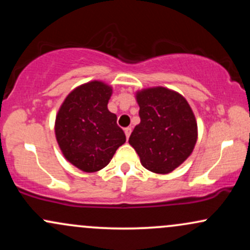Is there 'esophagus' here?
<instances>
[{
  "label": "esophagus",
  "mask_w": 250,
  "mask_h": 250,
  "mask_svg": "<svg viewBox=\"0 0 250 250\" xmlns=\"http://www.w3.org/2000/svg\"><path fill=\"white\" fill-rule=\"evenodd\" d=\"M125 136H127V139H129V136H130V134H131V128L130 127L125 128Z\"/></svg>",
  "instance_id": "34e87169"
}]
</instances>
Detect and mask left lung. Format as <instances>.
I'll return each mask as SVG.
<instances>
[{
  "mask_svg": "<svg viewBox=\"0 0 250 250\" xmlns=\"http://www.w3.org/2000/svg\"><path fill=\"white\" fill-rule=\"evenodd\" d=\"M140 125L129 143L142 166L157 174H168L187 160L197 140V123L182 95L156 87L137 91Z\"/></svg>",
  "mask_w": 250,
  "mask_h": 250,
  "instance_id": "obj_1",
  "label": "left lung"
}]
</instances>
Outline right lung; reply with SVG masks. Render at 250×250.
<instances>
[{
    "label": "right lung",
    "instance_id": "obj_1",
    "mask_svg": "<svg viewBox=\"0 0 250 250\" xmlns=\"http://www.w3.org/2000/svg\"><path fill=\"white\" fill-rule=\"evenodd\" d=\"M111 91L103 82H88L74 89L57 113V143L65 159L85 173L104 168L125 142L116 115L107 107Z\"/></svg>",
    "mask_w": 250,
    "mask_h": 250
}]
</instances>
